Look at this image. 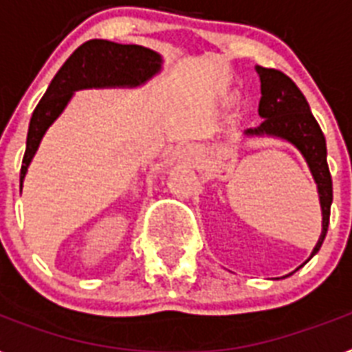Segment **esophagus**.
<instances>
[{
	"label": "esophagus",
	"instance_id": "obj_1",
	"mask_svg": "<svg viewBox=\"0 0 352 352\" xmlns=\"http://www.w3.org/2000/svg\"><path fill=\"white\" fill-rule=\"evenodd\" d=\"M181 159H184V161L188 162H197L199 161V153H197V150L193 146H184L181 150Z\"/></svg>",
	"mask_w": 352,
	"mask_h": 352
}]
</instances>
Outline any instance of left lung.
Returning a JSON list of instances; mask_svg holds the SVG:
<instances>
[{
    "label": "left lung",
    "mask_w": 352,
    "mask_h": 352,
    "mask_svg": "<svg viewBox=\"0 0 352 352\" xmlns=\"http://www.w3.org/2000/svg\"><path fill=\"white\" fill-rule=\"evenodd\" d=\"M255 70L260 77L262 97H260L258 102V116L262 117V122L256 128H248L244 131V137H248V139H251V137H273V139H280V141L293 144L307 162L311 175L315 179L316 191H318L320 208H322V233H320L316 245L311 251V256L304 262V264H307L322 248V242H324L325 235H327V228H329L333 181H331L329 166H327L325 137L320 130L316 119L311 113V108L305 101L304 94L300 92V88L291 81L289 77L275 70V68L255 67ZM300 267H296V270H300ZM293 273H289V275H293ZM285 276H282V278H285Z\"/></svg>",
    "instance_id": "8db88e82"
}]
</instances>
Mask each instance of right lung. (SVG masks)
<instances>
[{
	"instance_id": "right-lung-1",
	"label": "right lung",
	"mask_w": 352,
	"mask_h": 352,
	"mask_svg": "<svg viewBox=\"0 0 352 352\" xmlns=\"http://www.w3.org/2000/svg\"><path fill=\"white\" fill-rule=\"evenodd\" d=\"M161 70V54L141 45H121L107 39H90L82 43L54 76L50 87L30 117L27 150L19 173L21 188L43 135L68 107L77 90L137 88L150 81Z\"/></svg>"
}]
</instances>
